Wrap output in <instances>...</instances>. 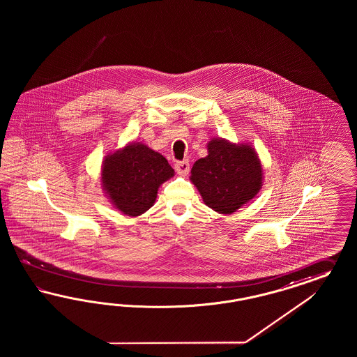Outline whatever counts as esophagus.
Returning a JSON list of instances; mask_svg holds the SVG:
<instances>
[{"label": "esophagus", "instance_id": "34e87169", "mask_svg": "<svg viewBox=\"0 0 357 357\" xmlns=\"http://www.w3.org/2000/svg\"><path fill=\"white\" fill-rule=\"evenodd\" d=\"M175 172L179 175H187L190 173V162L188 161H179L175 163Z\"/></svg>", "mask_w": 357, "mask_h": 357}]
</instances>
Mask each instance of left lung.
<instances>
[{
	"instance_id": "left-lung-1",
	"label": "left lung",
	"mask_w": 357,
	"mask_h": 357,
	"mask_svg": "<svg viewBox=\"0 0 357 357\" xmlns=\"http://www.w3.org/2000/svg\"><path fill=\"white\" fill-rule=\"evenodd\" d=\"M208 155L194 163L191 182L206 206L221 215H231L248 204L263 185V167L249 144L217 137L206 145Z\"/></svg>"
}]
</instances>
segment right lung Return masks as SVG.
<instances>
[{
  "label": "right lung",
  "instance_id": "add662e5",
  "mask_svg": "<svg viewBox=\"0 0 357 357\" xmlns=\"http://www.w3.org/2000/svg\"><path fill=\"white\" fill-rule=\"evenodd\" d=\"M100 175L112 206L123 215L136 217L153 206L160 185L173 178L174 169L158 151L142 142H130L105 157Z\"/></svg>",
  "mask_w": 357,
  "mask_h": 357
}]
</instances>
